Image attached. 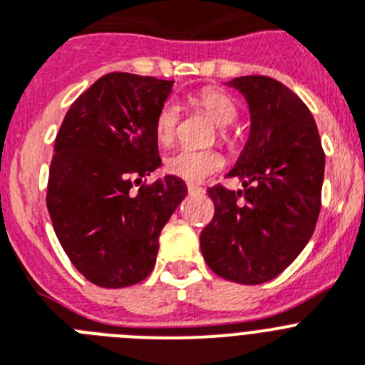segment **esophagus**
I'll use <instances>...</instances> for the list:
<instances>
[{
  "instance_id": "esophagus-1",
  "label": "esophagus",
  "mask_w": 365,
  "mask_h": 365,
  "mask_svg": "<svg viewBox=\"0 0 365 365\" xmlns=\"http://www.w3.org/2000/svg\"><path fill=\"white\" fill-rule=\"evenodd\" d=\"M187 191L191 192V195H197V192H202V187L197 185V183H187Z\"/></svg>"
}]
</instances>
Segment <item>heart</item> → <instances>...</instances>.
<instances>
[{
	"instance_id": "obj_1",
	"label": "heart",
	"mask_w": 365,
	"mask_h": 365,
	"mask_svg": "<svg viewBox=\"0 0 365 365\" xmlns=\"http://www.w3.org/2000/svg\"><path fill=\"white\" fill-rule=\"evenodd\" d=\"M191 103L202 111L206 116H210L213 124H217L220 130L222 139H228L226 125H230L237 116V107L232 102V98L226 96L225 93L215 91V88H206L198 93L197 96L191 98ZM178 122H180V109L176 103L167 102L159 107L155 115L154 131L155 137L161 145H170L176 137ZM225 165V159L217 150H192L182 148L174 152L167 159V170L173 176L187 180V182H202L204 178L213 174Z\"/></svg>"
}]
</instances>
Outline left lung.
I'll use <instances>...</instances> for the list:
<instances>
[{
	"mask_svg": "<svg viewBox=\"0 0 365 365\" xmlns=\"http://www.w3.org/2000/svg\"><path fill=\"white\" fill-rule=\"evenodd\" d=\"M249 103L250 133L235 167L243 191L213 185V220L200 234L210 269L237 284L278 277L302 252L321 210L324 152L310 109L267 76L230 81Z\"/></svg>",
	"mask_w": 365,
	"mask_h": 365,
	"instance_id": "obj_1",
	"label": "left lung"
}]
</instances>
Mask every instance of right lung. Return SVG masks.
<instances>
[{"instance_id":"1","label":"right lung","mask_w":365,"mask_h":365,"mask_svg":"<svg viewBox=\"0 0 365 365\" xmlns=\"http://www.w3.org/2000/svg\"><path fill=\"white\" fill-rule=\"evenodd\" d=\"M174 81L113 72L70 106L55 139L46 206L64 252L100 287L139 284L155 265L159 234L187 195L161 167L155 115Z\"/></svg>"}]
</instances>
